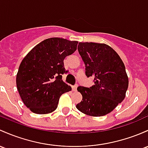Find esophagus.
<instances>
[{"label":"esophagus","mask_w":148,"mask_h":148,"mask_svg":"<svg viewBox=\"0 0 148 148\" xmlns=\"http://www.w3.org/2000/svg\"><path fill=\"white\" fill-rule=\"evenodd\" d=\"M77 87H78V85H75V86H72V90H74V91H77Z\"/></svg>","instance_id":"1"}]
</instances>
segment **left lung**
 I'll list each match as a JSON object with an SVG mask.
<instances>
[{"label": "left lung", "mask_w": 148, "mask_h": 148, "mask_svg": "<svg viewBox=\"0 0 148 148\" xmlns=\"http://www.w3.org/2000/svg\"><path fill=\"white\" fill-rule=\"evenodd\" d=\"M78 51L86 66L87 77H94L92 86H79L82 100L77 108L91 116H102L124 100L129 86V78L122 60L105 43L85 42L78 45Z\"/></svg>", "instance_id": "8db88e82"}]
</instances>
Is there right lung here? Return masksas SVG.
<instances>
[{"label":"right lung","mask_w":148,"mask_h":148,"mask_svg":"<svg viewBox=\"0 0 148 148\" xmlns=\"http://www.w3.org/2000/svg\"><path fill=\"white\" fill-rule=\"evenodd\" d=\"M78 41L47 38L32 48L20 63L16 77L18 92L32 112L45 114L58 107L62 94L71 90L62 81L64 60L77 50Z\"/></svg>","instance_id":"obj_1"}]
</instances>
